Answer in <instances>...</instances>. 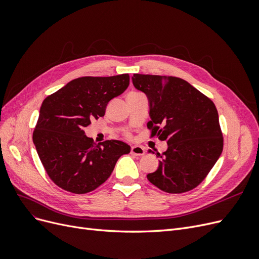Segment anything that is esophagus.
<instances>
[{"label": "esophagus", "mask_w": 259, "mask_h": 259, "mask_svg": "<svg viewBox=\"0 0 259 259\" xmlns=\"http://www.w3.org/2000/svg\"><path fill=\"white\" fill-rule=\"evenodd\" d=\"M131 153L135 155H144L145 154V149L140 146H133L131 148Z\"/></svg>", "instance_id": "1"}]
</instances>
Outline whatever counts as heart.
<instances>
[{
	"mask_svg": "<svg viewBox=\"0 0 259 259\" xmlns=\"http://www.w3.org/2000/svg\"><path fill=\"white\" fill-rule=\"evenodd\" d=\"M125 137L131 138V134H130V133H125Z\"/></svg>",
	"mask_w": 259,
	"mask_h": 259,
	"instance_id": "b5f03b06",
	"label": "heart"
}]
</instances>
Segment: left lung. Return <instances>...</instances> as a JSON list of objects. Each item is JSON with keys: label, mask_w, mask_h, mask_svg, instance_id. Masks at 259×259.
Instances as JSON below:
<instances>
[{"label": "left lung", "mask_w": 259, "mask_h": 259, "mask_svg": "<svg viewBox=\"0 0 259 259\" xmlns=\"http://www.w3.org/2000/svg\"><path fill=\"white\" fill-rule=\"evenodd\" d=\"M133 84L149 99L150 137L167 143L159 167L147 175L162 191L183 193L205 179L223 152L217 109L204 94L176 76L135 73ZM151 152V150H150Z\"/></svg>", "instance_id": "1"}]
</instances>
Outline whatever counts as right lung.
<instances>
[{
	"instance_id": "add662e5",
	"label": "right lung",
	"mask_w": 259,
	"mask_h": 259,
	"mask_svg": "<svg viewBox=\"0 0 259 259\" xmlns=\"http://www.w3.org/2000/svg\"><path fill=\"white\" fill-rule=\"evenodd\" d=\"M128 85V73L82 76L44 99L33 143L55 185L76 194L91 192L110 177L120 156L130 153L127 144L111 139L96 145L84 132Z\"/></svg>"
}]
</instances>
